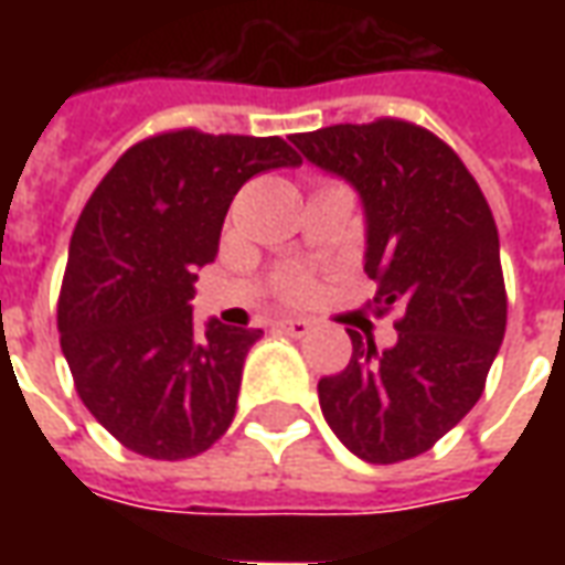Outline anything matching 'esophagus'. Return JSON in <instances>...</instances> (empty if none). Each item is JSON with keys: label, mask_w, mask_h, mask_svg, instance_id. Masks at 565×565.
Masks as SVG:
<instances>
[{"label": "esophagus", "mask_w": 565, "mask_h": 565, "mask_svg": "<svg viewBox=\"0 0 565 565\" xmlns=\"http://www.w3.org/2000/svg\"><path fill=\"white\" fill-rule=\"evenodd\" d=\"M275 330L284 332V335H294V339H302L311 332V323L306 318H278L275 320Z\"/></svg>", "instance_id": "esophagus-1"}]
</instances>
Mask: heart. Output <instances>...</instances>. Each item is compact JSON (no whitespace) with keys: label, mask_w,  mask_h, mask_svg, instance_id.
Returning a JSON list of instances; mask_svg holds the SVG:
<instances>
[{"label":"heart","mask_w":565,"mask_h":565,"mask_svg":"<svg viewBox=\"0 0 565 565\" xmlns=\"http://www.w3.org/2000/svg\"><path fill=\"white\" fill-rule=\"evenodd\" d=\"M278 294H281L287 302H306L308 296L315 294V278H311V271L299 269V266H287V269L278 275Z\"/></svg>","instance_id":"heart-1"}]
</instances>
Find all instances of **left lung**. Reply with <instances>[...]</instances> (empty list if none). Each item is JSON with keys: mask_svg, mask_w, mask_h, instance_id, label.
Instances as JSON below:
<instances>
[{"mask_svg": "<svg viewBox=\"0 0 565 565\" xmlns=\"http://www.w3.org/2000/svg\"><path fill=\"white\" fill-rule=\"evenodd\" d=\"M299 153L356 186L366 209L369 308L399 311L379 351L348 330L354 354L320 379V412L366 462L412 460L472 412L505 335V281L493 211L436 132L379 117L290 136Z\"/></svg>", "mask_w": 565, "mask_h": 565, "instance_id": "8db88e82", "label": "left lung"}]
</instances>
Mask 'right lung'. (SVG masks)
I'll return each mask as SVG.
<instances>
[{"label": "right lung", "mask_w": 565, "mask_h": 565, "mask_svg": "<svg viewBox=\"0 0 565 565\" xmlns=\"http://www.w3.org/2000/svg\"><path fill=\"white\" fill-rule=\"evenodd\" d=\"M278 136L169 129L132 145L81 211L60 287V348L81 403L150 460H186L233 424L263 330H193L196 269L217 257L230 202L254 174L299 166Z\"/></svg>", "instance_id": "obj_1"}]
</instances>
